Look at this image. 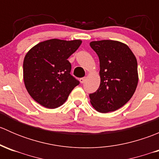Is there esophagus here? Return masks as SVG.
I'll list each match as a JSON object with an SVG mask.
<instances>
[{
    "mask_svg": "<svg viewBox=\"0 0 159 159\" xmlns=\"http://www.w3.org/2000/svg\"><path fill=\"white\" fill-rule=\"evenodd\" d=\"M85 80H86L85 78H80L79 81H80V82L81 83V84H83V83H84V81H85Z\"/></svg>",
    "mask_w": 159,
    "mask_h": 159,
    "instance_id": "obj_1",
    "label": "esophagus"
}]
</instances>
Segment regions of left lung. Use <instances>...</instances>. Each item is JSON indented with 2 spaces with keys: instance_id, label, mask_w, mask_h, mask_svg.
<instances>
[{
  "instance_id": "obj_1",
  "label": "left lung",
  "mask_w": 159,
  "mask_h": 159,
  "mask_svg": "<svg viewBox=\"0 0 159 159\" xmlns=\"http://www.w3.org/2000/svg\"><path fill=\"white\" fill-rule=\"evenodd\" d=\"M90 46L99 57L101 78L98 89L89 94L91 105L101 113L118 110L131 99L137 88L135 56L129 46L120 41H91Z\"/></svg>"
}]
</instances>
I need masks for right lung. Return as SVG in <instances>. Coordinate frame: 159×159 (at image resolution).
<instances>
[{"mask_svg": "<svg viewBox=\"0 0 159 159\" xmlns=\"http://www.w3.org/2000/svg\"><path fill=\"white\" fill-rule=\"evenodd\" d=\"M81 40L51 39L38 43L25 55V85L32 98L42 106L56 108L63 105L79 84L70 72L68 58L78 50Z\"/></svg>", "mask_w": 159, "mask_h": 159, "instance_id": "add662e5", "label": "right lung"}]
</instances>
